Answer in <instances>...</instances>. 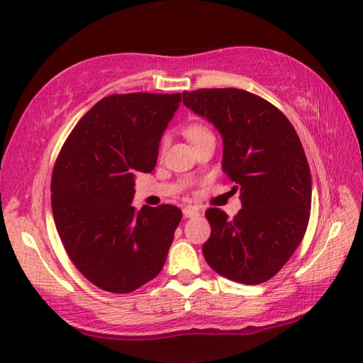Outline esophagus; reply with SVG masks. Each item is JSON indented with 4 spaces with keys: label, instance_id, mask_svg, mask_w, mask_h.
<instances>
[{
    "label": "esophagus",
    "instance_id": "obj_1",
    "mask_svg": "<svg viewBox=\"0 0 363 363\" xmlns=\"http://www.w3.org/2000/svg\"><path fill=\"white\" fill-rule=\"evenodd\" d=\"M184 217H186V218H196V217H199V211L194 206H186V207H184Z\"/></svg>",
    "mask_w": 363,
    "mask_h": 363
}]
</instances>
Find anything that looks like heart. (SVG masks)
<instances>
[{"mask_svg":"<svg viewBox=\"0 0 363 363\" xmlns=\"http://www.w3.org/2000/svg\"><path fill=\"white\" fill-rule=\"evenodd\" d=\"M182 133H184V135H186V137L189 138V140H190L191 143H194V145H196L198 142L204 140L206 137H211V135H212L211 129L207 128L206 125H203V123H189V125L184 126ZM164 150H165V142H162V145H160V152H164Z\"/></svg>","mask_w":363,"mask_h":363,"instance_id":"1","label":"heart"}]
</instances>
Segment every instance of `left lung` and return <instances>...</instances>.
Instances as JSON below:
<instances>
[{
  "instance_id": "8db88e82",
  "label": "left lung",
  "mask_w": 363,
  "mask_h": 363,
  "mask_svg": "<svg viewBox=\"0 0 363 363\" xmlns=\"http://www.w3.org/2000/svg\"><path fill=\"white\" fill-rule=\"evenodd\" d=\"M182 101L220 130L223 172L243 206L234 218L217 207L206 211V262L240 284L272 279L299 246L311 217V168L295 128L272 103L240 89L184 91Z\"/></svg>"
}]
</instances>
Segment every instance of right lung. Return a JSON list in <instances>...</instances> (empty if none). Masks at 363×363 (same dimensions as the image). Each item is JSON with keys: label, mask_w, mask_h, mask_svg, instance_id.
<instances>
[{"label": "right lung", "mask_w": 363, "mask_h": 363, "mask_svg": "<svg viewBox=\"0 0 363 363\" xmlns=\"http://www.w3.org/2000/svg\"><path fill=\"white\" fill-rule=\"evenodd\" d=\"M181 94L111 95L78 121L56 159L51 207L74 267L111 293H129L164 268L179 207L135 211L137 173L156 167L159 142Z\"/></svg>", "instance_id": "obj_1"}]
</instances>
